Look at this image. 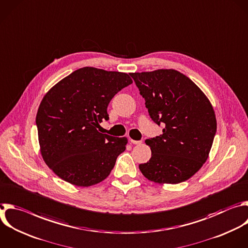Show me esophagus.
I'll return each mask as SVG.
<instances>
[{"label":"esophagus","mask_w":248,"mask_h":248,"mask_svg":"<svg viewBox=\"0 0 248 248\" xmlns=\"http://www.w3.org/2000/svg\"><path fill=\"white\" fill-rule=\"evenodd\" d=\"M130 142L134 145H141L142 144V141L141 140H133V139H130Z\"/></svg>","instance_id":"1"}]
</instances>
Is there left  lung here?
Here are the masks:
<instances>
[{
	"label": "left lung",
	"instance_id": "obj_1",
	"mask_svg": "<svg viewBox=\"0 0 248 248\" xmlns=\"http://www.w3.org/2000/svg\"><path fill=\"white\" fill-rule=\"evenodd\" d=\"M149 115L162 134L147 139L152 156L139 164L155 183L178 184L197 173L207 159L217 123L212 105L187 76L172 69L131 73Z\"/></svg>",
	"mask_w": 248,
	"mask_h": 248
}]
</instances>
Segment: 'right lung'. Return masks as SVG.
<instances>
[{"label":"right lung","mask_w":248,"mask_h":248,"mask_svg":"<svg viewBox=\"0 0 248 248\" xmlns=\"http://www.w3.org/2000/svg\"><path fill=\"white\" fill-rule=\"evenodd\" d=\"M132 84L125 73L84 67L44 96L36 117L41 154L61 179L78 187L108 177L127 139L100 133L112 98Z\"/></svg>","instance_id":"add662e5"}]
</instances>
